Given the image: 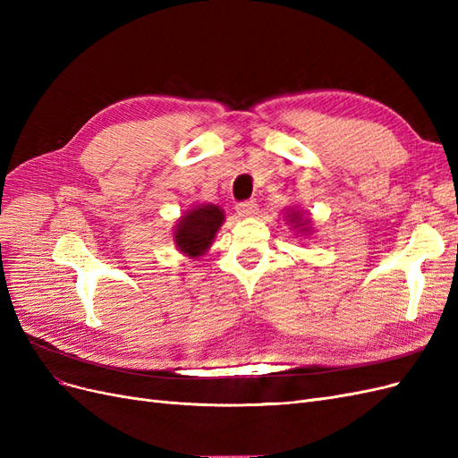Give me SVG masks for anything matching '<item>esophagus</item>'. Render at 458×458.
I'll list each match as a JSON object with an SVG mask.
<instances>
[{
  "label": "esophagus",
  "mask_w": 458,
  "mask_h": 458,
  "mask_svg": "<svg viewBox=\"0 0 458 458\" xmlns=\"http://www.w3.org/2000/svg\"><path fill=\"white\" fill-rule=\"evenodd\" d=\"M237 214L241 217H254L258 214V204L256 200H246V202H241L237 204Z\"/></svg>",
  "instance_id": "esophagus-1"
}]
</instances>
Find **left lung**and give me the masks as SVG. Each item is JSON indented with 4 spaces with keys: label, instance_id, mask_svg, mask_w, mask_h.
<instances>
[{
    "label": "left lung",
    "instance_id": "left-lung-1",
    "mask_svg": "<svg viewBox=\"0 0 458 458\" xmlns=\"http://www.w3.org/2000/svg\"><path fill=\"white\" fill-rule=\"evenodd\" d=\"M284 219L288 225H293L298 234H303V237H311L313 234V221L310 214H306L298 206H290L288 210H284Z\"/></svg>",
    "mask_w": 458,
    "mask_h": 458
}]
</instances>
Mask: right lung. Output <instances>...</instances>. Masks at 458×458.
<instances>
[{"instance_id":"add662e5","label":"right lung","mask_w":458,"mask_h":458,"mask_svg":"<svg viewBox=\"0 0 458 458\" xmlns=\"http://www.w3.org/2000/svg\"><path fill=\"white\" fill-rule=\"evenodd\" d=\"M225 212L217 204H197L183 212L174 227V244L191 259L206 256L214 244L219 227L224 225Z\"/></svg>"}]
</instances>
